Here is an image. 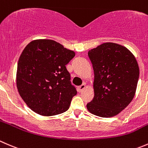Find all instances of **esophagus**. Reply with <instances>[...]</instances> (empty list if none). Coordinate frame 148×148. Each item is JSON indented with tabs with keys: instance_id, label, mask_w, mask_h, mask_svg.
<instances>
[{
	"instance_id": "1",
	"label": "esophagus",
	"mask_w": 148,
	"mask_h": 148,
	"mask_svg": "<svg viewBox=\"0 0 148 148\" xmlns=\"http://www.w3.org/2000/svg\"><path fill=\"white\" fill-rule=\"evenodd\" d=\"M85 88H86V85L82 84L81 86H78V88H77V90H78V92H82Z\"/></svg>"
}]
</instances>
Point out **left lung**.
<instances>
[{
  "label": "left lung",
  "mask_w": 148,
  "mask_h": 148,
  "mask_svg": "<svg viewBox=\"0 0 148 148\" xmlns=\"http://www.w3.org/2000/svg\"><path fill=\"white\" fill-rule=\"evenodd\" d=\"M94 71V97L87 109L101 117H112L125 109L135 94L140 75L134 55L122 45L106 42L89 50Z\"/></svg>",
  "instance_id": "1"
}]
</instances>
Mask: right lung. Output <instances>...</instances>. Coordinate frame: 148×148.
<instances>
[{
  "label": "right lung",
  "mask_w": 148,
  "mask_h": 148,
  "mask_svg": "<svg viewBox=\"0 0 148 148\" xmlns=\"http://www.w3.org/2000/svg\"><path fill=\"white\" fill-rule=\"evenodd\" d=\"M75 55L51 39H36L26 45L18 62L16 85L33 112L54 116L69 109L77 90L65 65Z\"/></svg>",
  "instance_id": "right-lung-1"
}]
</instances>
